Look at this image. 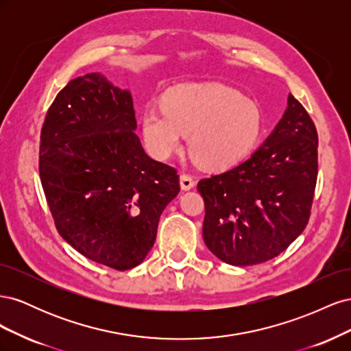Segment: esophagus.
<instances>
[{"mask_svg":"<svg viewBox=\"0 0 351 351\" xmlns=\"http://www.w3.org/2000/svg\"><path fill=\"white\" fill-rule=\"evenodd\" d=\"M195 178H193V176L192 174H189V173H183L182 176H180V184H182V189L183 190H189V189H192L193 186H195Z\"/></svg>","mask_w":351,"mask_h":351,"instance_id":"obj_1","label":"esophagus"}]
</instances>
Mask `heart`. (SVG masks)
I'll use <instances>...</instances> for the list:
<instances>
[{
    "label": "heart",
    "instance_id": "heart-1",
    "mask_svg": "<svg viewBox=\"0 0 351 351\" xmlns=\"http://www.w3.org/2000/svg\"><path fill=\"white\" fill-rule=\"evenodd\" d=\"M262 132L261 110L222 84H180L164 97V108L142 114L146 146L158 158L180 149L190 134V152L208 168H224L247 155Z\"/></svg>",
    "mask_w": 351,
    "mask_h": 351
}]
</instances>
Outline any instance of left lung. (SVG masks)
<instances>
[{
	"instance_id": "left-lung-1",
	"label": "left lung",
	"mask_w": 351,
	"mask_h": 351,
	"mask_svg": "<svg viewBox=\"0 0 351 351\" xmlns=\"http://www.w3.org/2000/svg\"><path fill=\"white\" fill-rule=\"evenodd\" d=\"M316 178V127L290 93L289 108L259 149L197 183L208 249L236 267L278 256L309 222Z\"/></svg>"
}]
</instances>
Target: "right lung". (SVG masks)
<instances>
[{
    "mask_svg": "<svg viewBox=\"0 0 351 351\" xmlns=\"http://www.w3.org/2000/svg\"><path fill=\"white\" fill-rule=\"evenodd\" d=\"M134 130L132 95L99 73L69 82L40 130L39 176L57 231L117 271L146 258L180 192L177 169L147 156Z\"/></svg>",
    "mask_w": 351,
    "mask_h": 351,
    "instance_id": "right-lung-1",
    "label": "right lung"
}]
</instances>
